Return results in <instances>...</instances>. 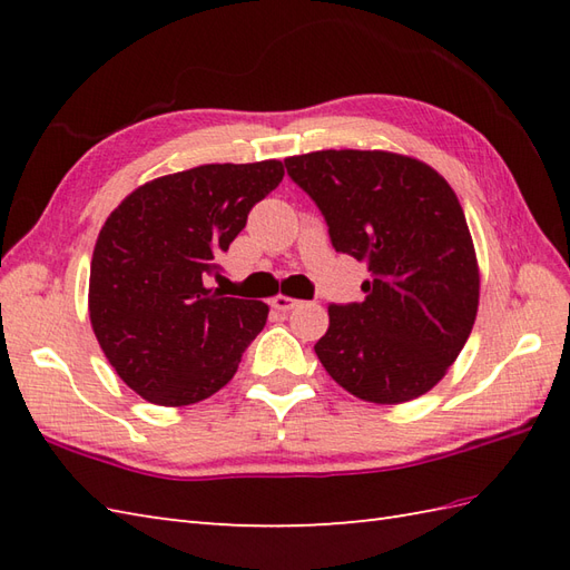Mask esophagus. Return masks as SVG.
<instances>
[{"mask_svg":"<svg viewBox=\"0 0 570 570\" xmlns=\"http://www.w3.org/2000/svg\"><path fill=\"white\" fill-rule=\"evenodd\" d=\"M298 304H301V301H296V298H292V296H284V294H278V296H274V298H272V308L282 311V313L296 308Z\"/></svg>","mask_w":570,"mask_h":570,"instance_id":"obj_1","label":"esophagus"}]
</instances>
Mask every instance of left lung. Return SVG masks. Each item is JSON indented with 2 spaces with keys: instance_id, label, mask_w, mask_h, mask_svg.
Returning a JSON list of instances; mask_svg holds the SVG:
<instances>
[{
  "instance_id": "8db88e82",
  "label": "left lung",
  "mask_w": 570,
  "mask_h": 570,
  "mask_svg": "<svg viewBox=\"0 0 570 570\" xmlns=\"http://www.w3.org/2000/svg\"><path fill=\"white\" fill-rule=\"evenodd\" d=\"M286 171L328 225L335 252L367 264L362 304H331L316 343L357 399L402 404L433 390L478 316L480 272L463 208L429 164L392 151L288 156Z\"/></svg>"
}]
</instances>
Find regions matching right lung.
Instances as JSON below:
<instances>
[{"instance_id":"obj_1","label":"right lung","mask_w":570,"mask_h":570,"mask_svg":"<svg viewBox=\"0 0 570 570\" xmlns=\"http://www.w3.org/2000/svg\"><path fill=\"white\" fill-rule=\"evenodd\" d=\"M282 161L205 164L154 178L107 217L90 262V323L122 382L188 406L235 377L269 306L205 288L249 210L282 184Z\"/></svg>"}]
</instances>
